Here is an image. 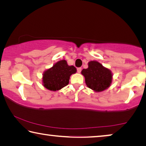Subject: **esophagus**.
<instances>
[{
    "label": "esophagus",
    "mask_w": 146,
    "mask_h": 146,
    "mask_svg": "<svg viewBox=\"0 0 146 146\" xmlns=\"http://www.w3.org/2000/svg\"><path fill=\"white\" fill-rule=\"evenodd\" d=\"M81 71H82V68H77V72L78 73H80Z\"/></svg>",
    "instance_id": "esophagus-1"
}]
</instances>
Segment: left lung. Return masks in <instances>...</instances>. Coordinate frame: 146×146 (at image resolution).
<instances>
[{
  "mask_svg": "<svg viewBox=\"0 0 146 146\" xmlns=\"http://www.w3.org/2000/svg\"><path fill=\"white\" fill-rule=\"evenodd\" d=\"M81 73L88 87L97 92L106 90L112 82L111 71L97 61H90L88 68L84 69Z\"/></svg>",
  "mask_w": 146,
  "mask_h": 146,
  "instance_id": "left-lung-1",
  "label": "left lung"
}]
</instances>
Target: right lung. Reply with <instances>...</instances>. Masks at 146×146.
I'll use <instances>...</instances> for the list:
<instances>
[{"mask_svg": "<svg viewBox=\"0 0 146 146\" xmlns=\"http://www.w3.org/2000/svg\"><path fill=\"white\" fill-rule=\"evenodd\" d=\"M76 72L75 66H68L65 60L58 61L43 73V86L51 91L60 90L68 84L70 76Z\"/></svg>", "mask_w": 146, "mask_h": 146, "instance_id": "obj_1", "label": "right lung"}]
</instances>
